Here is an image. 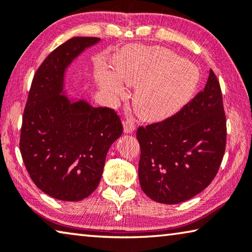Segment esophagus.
Masks as SVG:
<instances>
[{
  "label": "esophagus",
  "mask_w": 252,
  "mask_h": 252,
  "mask_svg": "<svg viewBox=\"0 0 252 252\" xmlns=\"http://www.w3.org/2000/svg\"><path fill=\"white\" fill-rule=\"evenodd\" d=\"M135 125L132 120H126V121L123 123V130H125V133H132L134 131Z\"/></svg>",
  "instance_id": "obj_1"
}]
</instances>
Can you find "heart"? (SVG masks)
I'll list each match as a JSON object with an SVG mask.
<instances>
[{
    "label": "heart",
    "instance_id": "obj_1",
    "mask_svg": "<svg viewBox=\"0 0 252 252\" xmlns=\"http://www.w3.org/2000/svg\"><path fill=\"white\" fill-rule=\"evenodd\" d=\"M114 70L104 63L96 68L103 90L114 96L125 93L122 81L138 85L133 106L141 118L157 121L170 117L193 96L199 71L193 63L162 47H127L115 56Z\"/></svg>",
    "mask_w": 252,
    "mask_h": 252
}]
</instances>
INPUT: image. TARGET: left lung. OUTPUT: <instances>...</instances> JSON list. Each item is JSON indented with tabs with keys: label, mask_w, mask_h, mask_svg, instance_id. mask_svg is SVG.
I'll list each match as a JSON object with an SVG mask.
<instances>
[{
	"label": "left lung",
	"mask_w": 252,
	"mask_h": 252,
	"mask_svg": "<svg viewBox=\"0 0 252 252\" xmlns=\"http://www.w3.org/2000/svg\"><path fill=\"white\" fill-rule=\"evenodd\" d=\"M139 182L148 197L177 204L205 189L225 151L222 92L211 69L204 90L163 121L139 126Z\"/></svg>",
	"instance_id": "obj_1"
}]
</instances>
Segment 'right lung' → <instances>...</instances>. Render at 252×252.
<instances>
[{
    "mask_svg": "<svg viewBox=\"0 0 252 252\" xmlns=\"http://www.w3.org/2000/svg\"><path fill=\"white\" fill-rule=\"evenodd\" d=\"M99 38L74 37L56 48L33 76L22 117L20 151L35 186L61 201H82L98 186L110 147L122 134L109 107L70 101L65 70Z\"/></svg>",
    "mask_w": 252,
    "mask_h": 252,
    "instance_id": "add662e5",
    "label": "right lung"
}]
</instances>
